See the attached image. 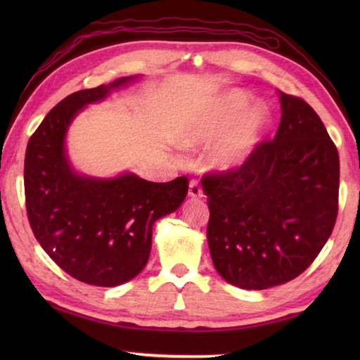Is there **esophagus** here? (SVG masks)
Returning a JSON list of instances; mask_svg holds the SVG:
<instances>
[{
    "instance_id": "obj_1",
    "label": "esophagus",
    "mask_w": 360,
    "mask_h": 360,
    "mask_svg": "<svg viewBox=\"0 0 360 360\" xmlns=\"http://www.w3.org/2000/svg\"><path fill=\"white\" fill-rule=\"evenodd\" d=\"M188 195H191L192 198H200L203 197V191L202 187H200V184L195 179L191 181V184H188Z\"/></svg>"
}]
</instances>
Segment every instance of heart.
<instances>
[{"label": "heart", "mask_w": 360, "mask_h": 360, "mask_svg": "<svg viewBox=\"0 0 360 360\" xmlns=\"http://www.w3.org/2000/svg\"><path fill=\"white\" fill-rule=\"evenodd\" d=\"M249 103L251 96L236 89L219 96L182 130L179 143L184 148H198L219 139L208 155V167L219 172L240 167L257 148L270 125L266 106L257 103L246 110Z\"/></svg>", "instance_id": "obj_1"}]
</instances>
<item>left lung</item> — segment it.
Here are the masks:
<instances>
[{"instance_id": "obj_1", "label": "left lung", "mask_w": 360, "mask_h": 360, "mask_svg": "<svg viewBox=\"0 0 360 360\" xmlns=\"http://www.w3.org/2000/svg\"><path fill=\"white\" fill-rule=\"evenodd\" d=\"M275 139L245 163L202 178L212 264L225 281L262 290L307 270L332 235L338 214L337 146L307 101L279 90Z\"/></svg>"}]
</instances>
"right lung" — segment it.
I'll return each instance as SVG.
<instances>
[{"label":"right lung","mask_w":360,"mask_h":360,"mask_svg":"<svg viewBox=\"0 0 360 360\" xmlns=\"http://www.w3.org/2000/svg\"><path fill=\"white\" fill-rule=\"evenodd\" d=\"M135 79L79 90L51 109L27 146L25 205L34 238L77 281L114 288L135 278L149 260L152 225L184 202L188 179L150 182L125 173L114 179L79 176L65 154L75 115Z\"/></svg>","instance_id":"right-lung-1"}]
</instances>
